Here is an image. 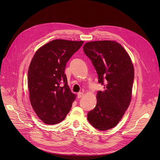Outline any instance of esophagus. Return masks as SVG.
<instances>
[{
	"label": "esophagus",
	"mask_w": 160,
	"mask_h": 160,
	"mask_svg": "<svg viewBox=\"0 0 160 160\" xmlns=\"http://www.w3.org/2000/svg\"><path fill=\"white\" fill-rule=\"evenodd\" d=\"M83 95V93H82V92H79V93H78V94H77V97L78 98L82 97Z\"/></svg>",
	"instance_id": "esophagus-1"
}]
</instances>
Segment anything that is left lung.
Returning a JSON list of instances; mask_svg holds the SVG:
<instances>
[{
    "label": "left lung",
    "mask_w": 160,
    "mask_h": 160,
    "mask_svg": "<svg viewBox=\"0 0 160 160\" xmlns=\"http://www.w3.org/2000/svg\"><path fill=\"white\" fill-rule=\"evenodd\" d=\"M83 52L90 59L104 90L98 91L97 102L88 113L94 128L107 130L119 123L132 98L134 69L131 59L118 43L97 41L86 43Z\"/></svg>",
    "instance_id": "1"
}]
</instances>
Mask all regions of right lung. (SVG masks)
Here are the masks:
<instances>
[{
  "label": "right lung",
  "mask_w": 160,
  "mask_h": 160,
  "mask_svg": "<svg viewBox=\"0 0 160 160\" xmlns=\"http://www.w3.org/2000/svg\"><path fill=\"white\" fill-rule=\"evenodd\" d=\"M83 41L55 39L39 48L28 72L31 105L39 118L47 124L62 122L75 100L64 72L66 63Z\"/></svg>",
  "instance_id": "add662e5"
}]
</instances>
